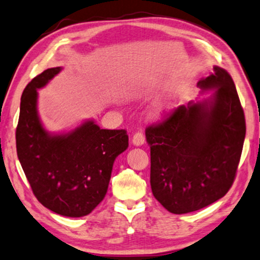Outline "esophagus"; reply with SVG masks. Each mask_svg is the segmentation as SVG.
Wrapping results in <instances>:
<instances>
[{
  "label": "esophagus",
  "mask_w": 260,
  "mask_h": 260,
  "mask_svg": "<svg viewBox=\"0 0 260 260\" xmlns=\"http://www.w3.org/2000/svg\"><path fill=\"white\" fill-rule=\"evenodd\" d=\"M144 142H145V137H144V135H143V133H136L133 136V143H134V145H142V144H144Z\"/></svg>",
  "instance_id": "34e87169"
}]
</instances>
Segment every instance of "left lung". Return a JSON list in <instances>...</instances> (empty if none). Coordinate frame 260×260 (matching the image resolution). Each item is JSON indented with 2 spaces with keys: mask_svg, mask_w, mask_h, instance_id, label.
Listing matches in <instances>:
<instances>
[{
  "mask_svg": "<svg viewBox=\"0 0 260 260\" xmlns=\"http://www.w3.org/2000/svg\"><path fill=\"white\" fill-rule=\"evenodd\" d=\"M198 85L214 93L202 103L180 105L145 129L152 194L174 214L204 208L230 190L246 134L230 73L215 66Z\"/></svg>",
  "mask_w": 260,
  "mask_h": 260,
  "instance_id": "8db88e82",
  "label": "left lung"
}]
</instances>
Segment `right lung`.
<instances>
[{
    "label": "right lung",
    "mask_w": 260,
    "mask_h": 260,
    "mask_svg": "<svg viewBox=\"0 0 260 260\" xmlns=\"http://www.w3.org/2000/svg\"><path fill=\"white\" fill-rule=\"evenodd\" d=\"M61 67L48 69L31 79L21 95L16 151L35 198L63 216L90 214L108 191L112 166L126 150V130L101 129L87 120L63 135H49L38 116V88Z\"/></svg>",
    "instance_id": "add662e5"
}]
</instances>
